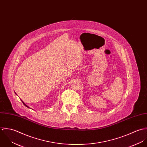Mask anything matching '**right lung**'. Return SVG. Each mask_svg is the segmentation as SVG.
Masks as SVG:
<instances>
[{
  "instance_id": "1",
  "label": "right lung",
  "mask_w": 147,
  "mask_h": 147,
  "mask_svg": "<svg viewBox=\"0 0 147 147\" xmlns=\"http://www.w3.org/2000/svg\"><path fill=\"white\" fill-rule=\"evenodd\" d=\"M15 94H16V93H15ZM21 101H22V103H23V104H24V105H25V106H26V107H28V108H30V107H29V106H28V105H26V104H25V103H24V102H23V101H22V100H21Z\"/></svg>"
}]
</instances>
